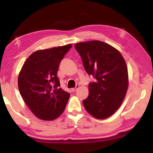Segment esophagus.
<instances>
[{
    "label": "esophagus",
    "mask_w": 153,
    "mask_h": 153,
    "mask_svg": "<svg viewBox=\"0 0 153 153\" xmlns=\"http://www.w3.org/2000/svg\"><path fill=\"white\" fill-rule=\"evenodd\" d=\"M79 88V85H76L74 88H72V90H71V91H72V92H75L77 89Z\"/></svg>",
    "instance_id": "34e87169"
}]
</instances>
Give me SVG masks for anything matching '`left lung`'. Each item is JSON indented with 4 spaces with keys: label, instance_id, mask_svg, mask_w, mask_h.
Listing matches in <instances>:
<instances>
[{
    "label": "left lung",
    "instance_id": "obj_1",
    "mask_svg": "<svg viewBox=\"0 0 153 153\" xmlns=\"http://www.w3.org/2000/svg\"><path fill=\"white\" fill-rule=\"evenodd\" d=\"M75 49L88 74L95 81L89 83V95L83 100L90 114L98 119L108 118L118 110L128 87L127 65L120 52L98 40L79 42Z\"/></svg>",
    "mask_w": 153,
    "mask_h": 153
}]
</instances>
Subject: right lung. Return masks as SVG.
Listing matches in <instances>:
<instances>
[{
	"label": "right lung",
	"mask_w": 153,
	"mask_h": 153,
	"mask_svg": "<svg viewBox=\"0 0 153 153\" xmlns=\"http://www.w3.org/2000/svg\"><path fill=\"white\" fill-rule=\"evenodd\" d=\"M72 46L39 50L27 58L19 75V92L33 114L52 120L62 114L70 93L60 88L57 76L60 61Z\"/></svg>",
	"instance_id": "add662e5"
}]
</instances>
